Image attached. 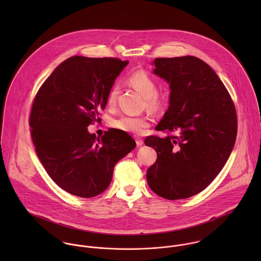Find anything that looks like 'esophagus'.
I'll use <instances>...</instances> for the list:
<instances>
[{
  "label": "esophagus",
  "instance_id": "esophagus-1",
  "mask_svg": "<svg viewBox=\"0 0 261 261\" xmlns=\"http://www.w3.org/2000/svg\"><path fill=\"white\" fill-rule=\"evenodd\" d=\"M136 142H137V145H138V146H143V145H144V141H143L142 139H140V138L136 139Z\"/></svg>",
  "mask_w": 261,
  "mask_h": 261
}]
</instances>
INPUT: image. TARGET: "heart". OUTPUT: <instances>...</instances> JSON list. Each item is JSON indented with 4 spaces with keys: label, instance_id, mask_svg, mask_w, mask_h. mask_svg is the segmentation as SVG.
<instances>
[{
    "label": "heart",
    "instance_id": "b5f03b06",
    "mask_svg": "<svg viewBox=\"0 0 261 261\" xmlns=\"http://www.w3.org/2000/svg\"><path fill=\"white\" fill-rule=\"evenodd\" d=\"M127 82L136 90H138L146 100V106L149 111L156 112L167 101L168 94L164 91L156 90V82L154 78L145 70H137L128 75ZM119 88L113 85L109 92L107 105L110 109L116 103ZM112 126L121 132L141 135L149 126V118L145 115H121L112 120Z\"/></svg>",
    "mask_w": 261,
    "mask_h": 261
}]
</instances>
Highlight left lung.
Wrapping results in <instances>:
<instances>
[{
	"label": "left lung",
	"instance_id": "obj_1",
	"mask_svg": "<svg viewBox=\"0 0 261 261\" xmlns=\"http://www.w3.org/2000/svg\"><path fill=\"white\" fill-rule=\"evenodd\" d=\"M152 64V72L171 89L169 109L155 129L176 135L146 138L158 154L147 181L165 199H186L209 186L226 164L236 141V110L223 82L203 60L155 58Z\"/></svg>",
	"mask_w": 261,
	"mask_h": 261
}]
</instances>
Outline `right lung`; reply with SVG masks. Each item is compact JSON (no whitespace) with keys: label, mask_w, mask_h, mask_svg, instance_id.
Wrapping results in <instances>:
<instances>
[{"label":"right lung","mask_w":261,"mask_h":261,"mask_svg":"<svg viewBox=\"0 0 261 261\" xmlns=\"http://www.w3.org/2000/svg\"><path fill=\"white\" fill-rule=\"evenodd\" d=\"M128 64L117 58L72 56L58 65L34 98L29 125L40 162L64 191L91 198L110 186L115 164L136 148L124 132L99 139L87 126L99 120L115 78Z\"/></svg>","instance_id":"right-lung-1"}]
</instances>
